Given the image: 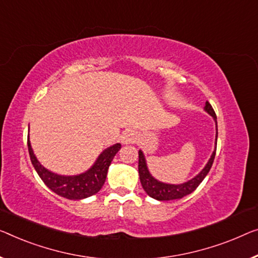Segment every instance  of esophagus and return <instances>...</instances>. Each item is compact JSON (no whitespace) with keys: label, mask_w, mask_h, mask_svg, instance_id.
I'll return each instance as SVG.
<instances>
[{"label":"esophagus","mask_w":258,"mask_h":258,"mask_svg":"<svg viewBox=\"0 0 258 258\" xmlns=\"http://www.w3.org/2000/svg\"><path fill=\"white\" fill-rule=\"evenodd\" d=\"M120 140H121L122 145L133 144V142H136V133H134L133 131H131V130L125 131V132L121 134Z\"/></svg>","instance_id":"obj_1"}]
</instances>
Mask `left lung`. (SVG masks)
Here are the masks:
<instances>
[{
    "instance_id": "8db88e82",
    "label": "left lung",
    "mask_w": 258,
    "mask_h": 258,
    "mask_svg": "<svg viewBox=\"0 0 258 258\" xmlns=\"http://www.w3.org/2000/svg\"><path fill=\"white\" fill-rule=\"evenodd\" d=\"M204 111L206 113H209L211 117L213 118L215 122V142H214V151L211 154V157L207 161L201 171L198 172L195 177L191 179L186 180L184 183L179 184H170V183H164L161 182V180L156 179L149 171L147 161H146V156L144 152L139 151V177L141 185L144 187L146 194H147L149 197H152L156 201L160 202H167V201H175V199H180L185 196L190 195L191 192H194L197 189L199 184L203 182V179L206 177V175L209 174L211 167H212L214 156H215V151H217V140H218V124H217V116H215L214 110L209 102L205 103V106H204Z\"/></svg>"
}]
</instances>
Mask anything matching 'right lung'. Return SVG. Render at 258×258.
<instances>
[{
    "label": "right lung",
    "instance_id": "1",
    "mask_svg": "<svg viewBox=\"0 0 258 258\" xmlns=\"http://www.w3.org/2000/svg\"><path fill=\"white\" fill-rule=\"evenodd\" d=\"M28 148L31 162L48 189L63 198L80 201L96 195L102 189L106 179L107 169L112 162L114 155L121 148V145L118 142L105 148L88 170L78 175H60L45 168L34 155L30 136H28Z\"/></svg>",
    "mask_w": 258,
    "mask_h": 258
}]
</instances>
